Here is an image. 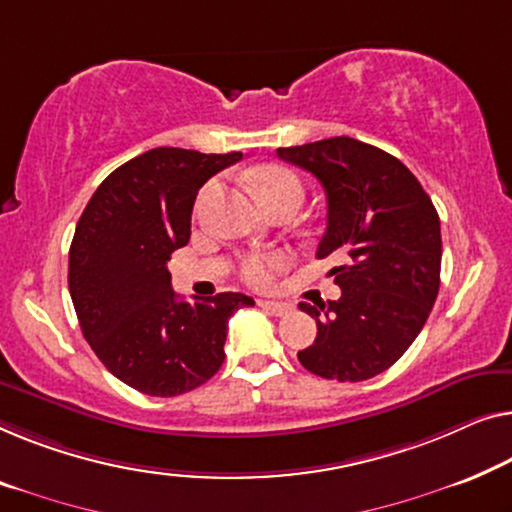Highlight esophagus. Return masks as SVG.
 <instances>
[{
  "mask_svg": "<svg viewBox=\"0 0 512 512\" xmlns=\"http://www.w3.org/2000/svg\"><path fill=\"white\" fill-rule=\"evenodd\" d=\"M258 305H261L265 311H270V314H274V316H286L288 311L293 309L288 302H272V300H258Z\"/></svg>",
  "mask_w": 512,
  "mask_h": 512,
  "instance_id": "esophagus-1",
  "label": "esophagus"
}]
</instances>
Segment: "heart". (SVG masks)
<instances>
[{
	"mask_svg": "<svg viewBox=\"0 0 512 512\" xmlns=\"http://www.w3.org/2000/svg\"><path fill=\"white\" fill-rule=\"evenodd\" d=\"M247 180H249L251 191H254L258 201L268 207V210L281 203L300 205L302 196H305L300 177L295 175L293 170L277 164H265V166L254 168L247 175ZM214 187H217V184L212 182L210 187L203 191V198L210 196ZM286 265H288V254H284V251H265V254L244 256L238 265V272L247 284L256 288H265L272 284L274 277H277V272L284 270Z\"/></svg>",
	"mask_w": 512,
	"mask_h": 512,
	"instance_id": "heart-1",
	"label": "heart"
}]
</instances>
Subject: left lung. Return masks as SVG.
I'll return each mask as SVG.
<instances>
[{
  "label": "left lung",
  "mask_w": 512,
  "mask_h": 512,
  "mask_svg": "<svg viewBox=\"0 0 512 512\" xmlns=\"http://www.w3.org/2000/svg\"><path fill=\"white\" fill-rule=\"evenodd\" d=\"M277 157L321 182L328 228L316 256L346 261L330 272L342 298L300 302L318 332L298 360L323 379H372L402 358L439 295V214L402 161L355 138L279 147Z\"/></svg>",
  "instance_id": "1"
}]
</instances>
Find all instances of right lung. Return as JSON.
Listing matches in <instances>:
<instances>
[{
    "label": "right lung",
    "instance_id": "right-lung-1",
    "mask_svg": "<svg viewBox=\"0 0 512 512\" xmlns=\"http://www.w3.org/2000/svg\"><path fill=\"white\" fill-rule=\"evenodd\" d=\"M242 152L157 147L99 184L69 249V293L103 367L133 390L175 397L224 362L228 318L254 300L219 293L177 300L166 263L191 235L198 189Z\"/></svg>",
    "mask_w": 512,
    "mask_h": 512
}]
</instances>
